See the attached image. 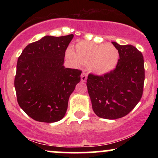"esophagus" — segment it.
Wrapping results in <instances>:
<instances>
[{"label":"esophagus","instance_id":"34e87169","mask_svg":"<svg viewBox=\"0 0 158 158\" xmlns=\"http://www.w3.org/2000/svg\"><path fill=\"white\" fill-rule=\"evenodd\" d=\"M87 78H88V74H87L85 72H83L81 75V81H86Z\"/></svg>","mask_w":158,"mask_h":158}]
</instances>
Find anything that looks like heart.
Here are the masks:
<instances>
[{
	"mask_svg": "<svg viewBox=\"0 0 158 158\" xmlns=\"http://www.w3.org/2000/svg\"><path fill=\"white\" fill-rule=\"evenodd\" d=\"M67 57L77 64H88L89 70L97 75H106L113 71L118 64V50L110 44L80 41L75 45L74 51L69 49Z\"/></svg>",
	"mask_w": 158,
	"mask_h": 158,
	"instance_id": "obj_1",
	"label": "heart"
}]
</instances>
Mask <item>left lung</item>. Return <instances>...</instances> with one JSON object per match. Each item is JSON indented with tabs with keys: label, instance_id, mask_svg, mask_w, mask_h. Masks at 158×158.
Listing matches in <instances>:
<instances>
[{
	"label": "left lung",
	"instance_id": "1",
	"mask_svg": "<svg viewBox=\"0 0 158 158\" xmlns=\"http://www.w3.org/2000/svg\"><path fill=\"white\" fill-rule=\"evenodd\" d=\"M112 44L118 50V64L106 75L90 73L87 87L93 110L98 117L115 119L134 109L143 96L145 80L142 52L131 44Z\"/></svg>",
	"mask_w": 158,
	"mask_h": 158
}]
</instances>
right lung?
Masks as SVG:
<instances>
[{"instance_id":"1","label":"right lung","mask_w":158,"mask_h":158,"mask_svg":"<svg viewBox=\"0 0 158 158\" xmlns=\"http://www.w3.org/2000/svg\"><path fill=\"white\" fill-rule=\"evenodd\" d=\"M73 35H47L23 49L18 59L14 81L19 106L39 122L64 117L68 99L81 80V70L63 66Z\"/></svg>"}]
</instances>
